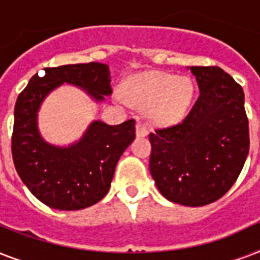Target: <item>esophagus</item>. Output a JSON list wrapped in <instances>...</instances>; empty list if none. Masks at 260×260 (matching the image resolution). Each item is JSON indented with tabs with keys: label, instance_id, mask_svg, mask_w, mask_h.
<instances>
[{
	"label": "esophagus",
	"instance_id": "1",
	"mask_svg": "<svg viewBox=\"0 0 260 260\" xmlns=\"http://www.w3.org/2000/svg\"><path fill=\"white\" fill-rule=\"evenodd\" d=\"M136 135H138L139 138H144L148 135V129H147L146 125H143L142 122H138V125H136Z\"/></svg>",
	"mask_w": 260,
	"mask_h": 260
}]
</instances>
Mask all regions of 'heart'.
I'll list each match as a JSON object with an SVG mask.
<instances>
[{
  "label": "heart",
  "instance_id": "1",
  "mask_svg": "<svg viewBox=\"0 0 260 260\" xmlns=\"http://www.w3.org/2000/svg\"><path fill=\"white\" fill-rule=\"evenodd\" d=\"M193 91V83L189 78H175L171 74L155 71L128 81L124 95L132 105L148 109L155 122L167 125L183 117Z\"/></svg>",
  "mask_w": 260,
  "mask_h": 260
}]
</instances>
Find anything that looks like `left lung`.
I'll return each mask as SVG.
<instances>
[{
    "instance_id": "left-lung-1",
    "label": "left lung",
    "mask_w": 260,
    "mask_h": 260,
    "mask_svg": "<svg viewBox=\"0 0 260 260\" xmlns=\"http://www.w3.org/2000/svg\"><path fill=\"white\" fill-rule=\"evenodd\" d=\"M200 95L178 124L150 134V173L169 201L204 206L232 187L250 150L242 86L217 66H191Z\"/></svg>"
}]
</instances>
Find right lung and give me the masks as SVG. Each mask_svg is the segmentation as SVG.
<instances>
[{"mask_svg": "<svg viewBox=\"0 0 260 260\" xmlns=\"http://www.w3.org/2000/svg\"><path fill=\"white\" fill-rule=\"evenodd\" d=\"M63 82L87 90L97 101L112 93L109 67L79 63L46 67L18 94L14 106L12 156L21 181L35 197L59 210L85 209L109 191L118 159L136 136L135 120L120 125L94 121L69 148L47 144L38 132L36 113L47 94Z\"/></svg>", "mask_w": 260, "mask_h": 260, "instance_id": "add662e5", "label": "right lung"}]
</instances>
